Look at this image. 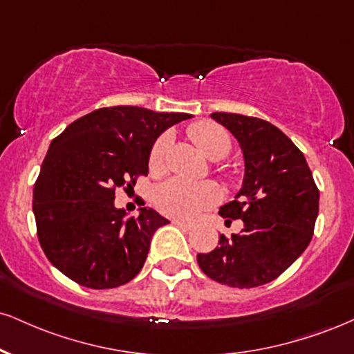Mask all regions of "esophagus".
<instances>
[{"mask_svg":"<svg viewBox=\"0 0 354 354\" xmlns=\"http://www.w3.org/2000/svg\"><path fill=\"white\" fill-rule=\"evenodd\" d=\"M173 224L178 225L180 229H185V231H191V229H193V224L186 223V221H181V219H173Z\"/></svg>","mask_w":354,"mask_h":354,"instance_id":"esophagus-1","label":"esophagus"}]
</instances>
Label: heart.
Here are the masks:
<instances>
[{
    "mask_svg": "<svg viewBox=\"0 0 354 354\" xmlns=\"http://www.w3.org/2000/svg\"><path fill=\"white\" fill-rule=\"evenodd\" d=\"M191 140L196 147L211 160L223 158L231 150V140L227 131L223 127L212 122H199L189 129ZM166 148L168 138L160 136L153 143L150 156H148V168L153 174L165 171ZM219 199V189L209 181L191 183L181 178H171L158 186L155 193L156 207L166 216L171 218L189 219L198 216L204 209H209Z\"/></svg>",
    "mask_w": 354,
    "mask_h": 354,
    "instance_id": "heart-1",
    "label": "heart"
}]
</instances>
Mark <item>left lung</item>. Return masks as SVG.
I'll return each mask as SVG.
<instances>
[{"label": "left lung", "instance_id": "8db88e82", "mask_svg": "<svg viewBox=\"0 0 354 354\" xmlns=\"http://www.w3.org/2000/svg\"><path fill=\"white\" fill-rule=\"evenodd\" d=\"M211 118L239 142L245 161L244 183L236 199L219 214L239 234L225 237L207 254H198L201 270L216 282L236 288L269 283L292 266L312 241L320 191L299 148L267 120L216 112Z\"/></svg>", "mask_w": 354, "mask_h": 354}]
</instances>
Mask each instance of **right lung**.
Segmentation results:
<instances>
[{
    "label": "right lung",
    "mask_w": 354,
    "mask_h": 354,
    "mask_svg": "<svg viewBox=\"0 0 354 354\" xmlns=\"http://www.w3.org/2000/svg\"><path fill=\"white\" fill-rule=\"evenodd\" d=\"M189 113L118 105L93 110L55 136L34 183L32 211L46 257L84 287L130 282L147 261L153 234L169 221L150 207L125 218L117 188L148 174L155 140Z\"/></svg>",
    "instance_id": "obj_1"
}]
</instances>
